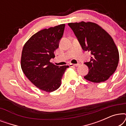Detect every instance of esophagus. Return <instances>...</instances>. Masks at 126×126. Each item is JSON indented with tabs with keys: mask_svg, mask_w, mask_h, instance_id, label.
Wrapping results in <instances>:
<instances>
[{
	"mask_svg": "<svg viewBox=\"0 0 126 126\" xmlns=\"http://www.w3.org/2000/svg\"><path fill=\"white\" fill-rule=\"evenodd\" d=\"M70 66H79L80 63H77V64H73V63H70Z\"/></svg>",
	"mask_w": 126,
	"mask_h": 126,
	"instance_id": "1",
	"label": "esophagus"
}]
</instances>
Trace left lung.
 <instances>
[{
  "mask_svg": "<svg viewBox=\"0 0 126 126\" xmlns=\"http://www.w3.org/2000/svg\"><path fill=\"white\" fill-rule=\"evenodd\" d=\"M84 51L91 52L89 62L84 63L89 72L84 79L99 83L107 80L118 66L119 54L111 35L97 24L81 22L69 23Z\"/></svg>",
  "mask_w": 126,
  "mask_h": 126,
  "instance_id": "left-lung-1",
  "label": "left lung"
}]
</instances>
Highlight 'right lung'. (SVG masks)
I'll list each match as a JSON object with an SVG mask.
<instances>
[{
  "label": "right lung",
  "instance_id": "right-lung-1",
  "mask_svg": "<svg viewBox=\"0 0 126 126\" xmlns=\"http://www.w3.org/2000/svg\"><path fill=\"white\" fill-rule=\"evenodd\" d=\"M65 25L45 29L37 32L26 42L22 49L21 68L35 87L47 92L60 87L61 79L68 65L59 66L50 61L55 57Z\"/></svg>",
  "mask_w": 126,
  "mask_h": 126
}]
</instances>
